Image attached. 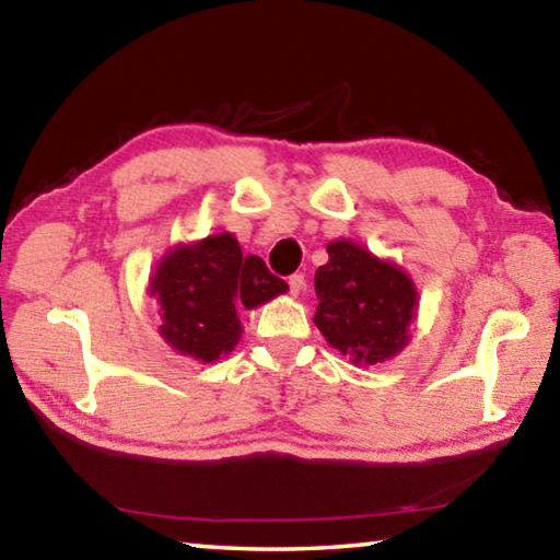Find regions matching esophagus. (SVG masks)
Wrapping results in <instances>:
<instances>
[{
  "label": "esophagus",
  "mask_w": 560,
  "mask_h": 560,
  "mask_svg": "<svg viewBox=\"0 0 560 560\" xmlns=\"http://www.w3.org/2000/svg\"><path fill=\"white\" fill-rule=\"evenodd\" d=\"M303 287H306V279H303V273H291V277H289V291L293 293V296H299V293L303 291Z\"/></svg>",
  "instance_id": "obj_1"
}]
</instances>
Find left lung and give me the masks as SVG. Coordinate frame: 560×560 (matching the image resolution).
Here are the masks:
<instances>
[{"label":"left lung","instance_id":"left-lung-1","mask_svg":"<svg viewBox=\"0 0 560 560\" xmlns=\"http://www.w3.org/2000/svg\"><path fill=\"white\" fill-rule=\"evenodd\" d=\"M326 252L328 264L318 267L314 279V324L353 365L395 358L410 340L407 328L417 311L412 279L350 240L330 242Z\"/></svg>","mask_w":560,"mask_h":560}]
</instances>
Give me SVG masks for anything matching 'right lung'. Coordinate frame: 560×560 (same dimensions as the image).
Instances as JSON below:
<instances>
[{
	"label": "right lung",
	"instance_id": "right-lung-1",
	"mask_svg": "<svg viewBox=\"0 0 560 560\" xmlns=\"http://www.w3.org/2000/svg\"><path fill=\"white\" fill-rule=\"evenodd\" d=\"M283 291L287 281L254 254L244 257L230 232L175 246L150 277V296L158 299L163 318L160 336L202 363H214L240 343V306L257 308Z\"/></svg>",
	"mask_w": 560,
	"mask_h": 560
}]
</instances>
